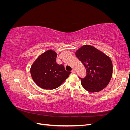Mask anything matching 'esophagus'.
Here are the masks:
<instances>
[{"mask_svg":"<svg viewBox=\"0 0 130 130\" xmlns=\"http://www.w3.org/2000/svg\"><path fill=\"white\" fill-rule=\"evenodd\" d=\"M72 73H73V74L75 73V70L74 69H73V70H72Z\"/></svg>","mask_w":130,"mask_h":130,"instance_id":"obj_1","label":"esophagus"}]
</instances>
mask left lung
Instances as JSON below:
<instances>
[{
	"label": "left lung",
	"mask_w": 130,
	"mask_h": 130,
	"mask_svg": "<svg viewBox=\"0 0 130 130\" xmlns=\"http://www.w3.org/2000/svg\"><path fill=\"white\" fill-rule=\"evenodd\" d=\"M75 55L87 72L85 78L80 77L82 87L91 93L100 92L105 88L113 74V64L109 57L89 45L82 46Z\"/></svg>",
	"instance_id": "1"
}]
</instances>
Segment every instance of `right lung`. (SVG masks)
I'll list each match as a JSON object with an SVG mask.
<instances>
[{"label":"right lung","mask_w":130,"mask_h":130,"mask_svg":"<svg viewBox=\"0 0 130 130\" xmlns=\"http://www.w3.org/2000/svg\"><path fill=\"white\" fill-rule=\"evenodd\" d=\"M57 54L53 50H48L39 56L30 68L34 81L44 89H54L65 81L71 73L67 72L63 64H57Z\"/></svg>","instance_id":"right-lung-1"}]
</instances>
